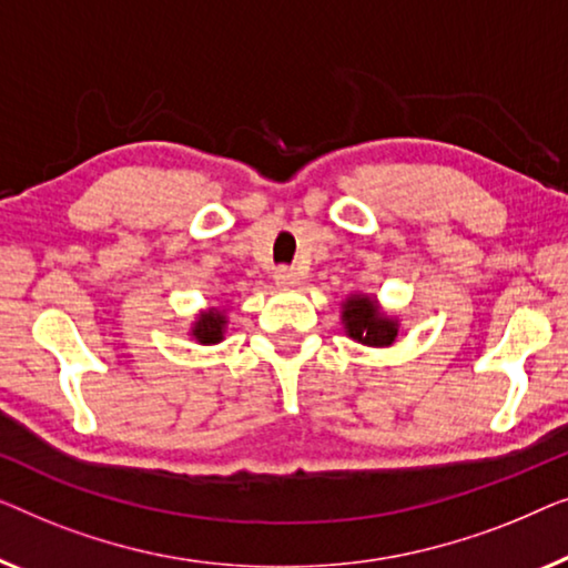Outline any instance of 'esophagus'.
<instances>
[{
  "label": "esophagus",
  "mask_w": 568,
  "mask_h": 568,
  "mask_svg": "<svg viewBox=\"0 0 568 568\" xmlns=\"http://www.w3.org/2000/svg\"><path fill=\"white\" fill-rule=\"evenodd\" d=\"M275 285L277 287H295V285H301V281H303V275L298 273V270H293V267H281V270H275Z\"/></svg>",
  "instance_id": "esophagus-1"
}]
</instances>
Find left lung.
<instances>
[{
	"label": "left lung",
	"mask_w": 568,
	"mask_h": 568,
	"mask_svg": "<svg viewBox=\"0 0 568 568\" xmlns=\"http://www.w3.org/2000/svg\"><path fill=\"white\" fill-rule=\"evenodd\" d=\"M342 324L347 337L367 347H390L398 337V318L383 314L373 295L353 293L342 303Z\"/></svg>",
	"instance_id": "obj_1"
}]
</instances>
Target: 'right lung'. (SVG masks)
Returning a JSON list of instances; mask_svg holds the SVG:
<instances>
[{"instance_id": "obj_1", "label": "right lung", "mask_w": 568, "mask_h": 568, "mask_svg": "<svg viewBox=\"0 0 568 568\" xmlns=\"http://www.w3.org/2000/svg\"><path fill=\"white\" fill-rule=\"evenodd\" d=\"M226 324H229L226 308H219V306L205 308L195 316L193 326H190V337L201 342V345H219L223 334H226Z\"/></svg>"}]
</instances>
